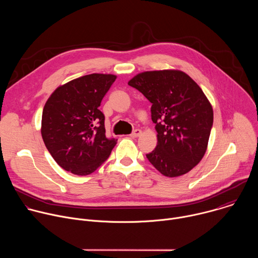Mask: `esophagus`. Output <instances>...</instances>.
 Masks as SVG:
<instances>
[{"instance_id":"34e87169","label":"esophagus","mask_w":258,"mask_h":258,"mask_svg":"<svg viewBox=\"0 0 258 258\" xmlns=\"http://www.w3.org/2000/svg\"><path fill=\"white\" fill-rule=\"evenodd\" d=\"M141 134H142V131L139 130V128H136V130L131 134V137H132V138H138V137L141 136Z\"/></svg>"}]
</instances>
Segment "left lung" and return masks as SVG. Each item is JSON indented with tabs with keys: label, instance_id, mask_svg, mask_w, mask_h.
Segmentation results:
<instances>
[{
	"label": "left lung",
	"instance_id": "8db88e82",
	"mask_svg": "<svg viewBox=\"0 0 258 258\" xmlns=\"http://www.w3.org/2000/svg\"><path fill=\"white\" fill-rule=\"evenodd\" d=\"M151 103L156 148L146 154L163 175L185 174L204 156L213 110L201 88L179 70L145 71L128 82Z\"/></svg>",
	"mask_w": 258,
	"mask_h": 258
}]
</instances>
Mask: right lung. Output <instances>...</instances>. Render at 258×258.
<instances>
[{
  "instance_id": "right-lung-1",
  "label": "right lung",
  "mask_w": 258,
  "mask_h": 258,
  "mask_svg": "<svg viewBox=\"0 0 258 258\" xmlns=\"http://www.w3.org/2000/svg\"><path fill=\"white\" fill-rule=\"evenodd\" d=\"M113 75L93 73L59 88L45 104L42 137L54 160L66 171L88 175L103 164L117 139L105 131L101 101L115 82Z\"/></svg>"
}]
</instances>
